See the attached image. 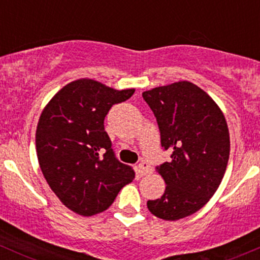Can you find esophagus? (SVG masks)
<instances>
[{
    "label": "esophagus",
    "mask_w": 260,
    "mask_h": 260,
    "mask_svg": "<svg viewBox=\"0 0 260 260\" xmlns=\"http://www.w3.org/2000/svg\"><path fill=\"white\" fill-rule=\"evenodd\" d=\"M152 172V167L149 166V164L147 161H142L140 162L138 165V174L141 176H146V175H149Z\"/></svg>",
    "instance_id": "1"
}]
</instances>
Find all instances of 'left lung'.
Returning <instances> with one entry per match:
<instances>
[{
  "instance_id": "1",
  "label": "left lung",
  "mask_w": 260,
  "mask_h": 260,
  "mask_svg": "<svg viewBox=\"0 0 260 260\" xmlns=\"http://www.w3.org/2000/svg\"><path fill=\"white\" fill-rule=\"evenodd\" d=\"M156 117L161 146L170 162L156 167L165 193L147 201L164 220H179L200 210L219 187L230 152L226 120L214 101L195 84L179 81L142 93Z\"/></svg>"
}]
</instances>
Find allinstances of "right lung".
I'll list each match as a JSON object with an SVG mask.
<instances>
[{"instance_id":"add662e5","label":"right lung","mask_w":260,"mask_h":260,"mask_svg":"<svg viewBox=\"0 0 260 260\" xmlns=\"http://www.w3.org/2000/svg\"><path fill=\"white\" fill-rule=\"evenodd\" d=\"M135 89L114 90L91 79L72 81L57 91L41 113L36 151L44 177L70 210L91 216L109 208L135 170L115 157L104 129L114 104Z\"/></svg>"}]
</instances>
